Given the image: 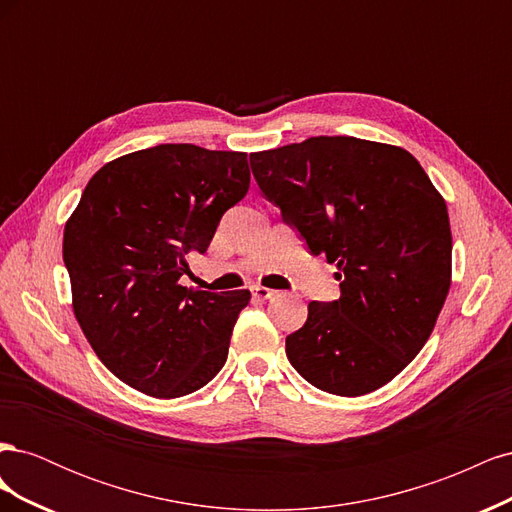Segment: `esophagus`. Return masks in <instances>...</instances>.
Returning a JSON list of instances; mask_svg holds the SVG:
<instances>
[{"instance_id":"esophagus-1","label":"esophagus","mask_w":512,"mask_h":512,"mask_svg":"<svg viewBox=\"0 0 512 512\" xmlns=\"http://www.w3.org/2000/svg\"><path fill=\"white\" fill-rule=\"evenodd\" d=\"M252 294L260 301H267V299L275 297L277 290H271V288H265V286H252Z\"/></svg>"}]
</instances>
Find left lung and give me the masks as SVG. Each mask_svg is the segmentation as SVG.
<instances>
[{"label": "left lung", "mask_w": 512, "mask_h": 512, "mask_svg": "<svg viewBox=\"0 0 512 512\" xmlns=\"http://www.w3.org/2000/svg\"><path fill=\"white\" fill-rule=\"evenodd\" d=\"M252 173L309 252L337 265L342 297L312 301L286 356L316 389L359 397L391 382L429 339L453 273L442 194L406 149L312 136L250 156Z\"/></svg>", "instance_id": "8db88e82"}]
</instances>
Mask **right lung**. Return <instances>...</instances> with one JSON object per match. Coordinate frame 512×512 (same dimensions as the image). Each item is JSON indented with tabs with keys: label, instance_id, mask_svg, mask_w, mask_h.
<instances>
[{
	"label": "right lung",
	"instance_id": "add662e5",
	"mask_svg": "<svg viewBox=\"0 0 512 512\" xmlns=\"http://www.w3.org/2000/svg\"><path fill=\"white\" fill-rule=\"evenodd\" d=\"M250 190L243 151L158 145L104 164L64 228L72 309L108 371L149 397L190 395L224 367L250 290L181 286Z\"/></svg>",
	"mask_w": 512,
	"mask_h": 512
}]
</instances>
